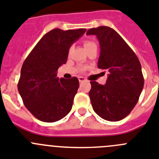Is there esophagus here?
I'll return each instance as SVG.
<instances>
[{"label": "esophagus", "mask_w": 159, "mask_h": 159, "mask_svg": "<svg viewBox=\"0 0 159 159\" xmlns=\"http://www.w3.org/2000/svg\"><path fill=\"white\" fill-rule=\"evenodd\" d=\"M78 79H79V81H80V83H82V82H84V81H86V79L84 78V77L80 76Z\"/></svg>", "instance_id": "1"}]
</instances>
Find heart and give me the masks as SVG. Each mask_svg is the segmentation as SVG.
<instances>
[{"mask_svg": "<svg viewBox=\"0 0 159 159\" xmlns=\"http://www.w3.org/2000/svg\"><path fill=\"white\" fill-rule=\"evenodd\" d=\"M84 47H85V48H86L87 51H88L89 49L92 48L97 47L96 43H95V42L92 41V40H84Z\"/></svg>", "mask_w": 159, "mask_h": 159, "instance_id": "b5f03b06", "label": "heart"}]
</instances>
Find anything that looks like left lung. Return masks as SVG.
<instances>
[{
  "label": "left lung",
  "instance_id": "1",
  "mask_svg": "<svg viewBox=\"0 0 159 159\" xmlns=\"http://www.w3.org/2000/svg\"><path fill=\"white\" fill-rule=\"evenodd\" d=\"M87 35L97 36L100 45L98 67L108 72L105 85L90 82L92 108L105 120L119 121L128 116L139 99L144 85L141 64L133 50L111 28H94Z\"/></svg>",
  "mask_w": 159,
  "mask_h": 159
}]
</instances>
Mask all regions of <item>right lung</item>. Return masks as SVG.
<instances>
[{"mask_svg": "<svg viewBox=\"0 0 159 159\" xmlns=\"http://www.w3.org/2000/svg\"><path fill=\"white\" fill-rule=\"evenodd\" d=\"M85 32V29H52L40 39L24 61L18 91L26 108L40 121L57 122L71 110L79 88L78 79H59L57 70L67 62L73 42Z\"/></svg>", "mask_w": 159, "mask_h": 159, "instance_id": "1", "label": "right lung"}]
</instances>
